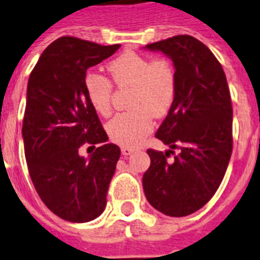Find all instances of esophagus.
Returning <instances> with one entry per match:
<instances>
[{
  "mask_svg": "<svg viewBox=\"0 0 260 260\" xmlns=\"http://www.w3.org/2000/svg\"><path fill=\"white\" fill-rule=\"evenodd\" d=\"M120 151H122V154L123 155H130L132 153H134V151H136V149H134V147H130V146H122Z\"/></svg>",
  "mask_w": 260,
  "mask_h": 260,
  "instance_id": "esophagus-1",
  "label": "esophagus"
}]
</instances>
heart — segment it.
I'll return each instance as SVG.
<instances>
[{"instance_id": "1", "label": "heart", "mask_w": 260, "mask_h": 260, "mask_svg": "<svg viewBox=\"0 0 260 260\" xmlns=\"http://www.w3.org/2000/svg\"><path fill=\"white\" fill-rule=\"evenodd\" d=\"M113 80L119 87H133L132 111L117 115L107 123L111 141L122 146H137L154 128V115L162 117L172 107L177 92V74L168 59H151L124 52L109 64ZM91 107L107 117L111 113L113 84L109 79L88 72L84 78Z\"/></svg>"}]
</instances>
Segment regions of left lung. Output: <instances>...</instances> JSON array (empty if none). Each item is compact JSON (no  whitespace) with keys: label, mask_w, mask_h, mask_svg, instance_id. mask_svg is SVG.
Returning <instances> with one entry per match:
<instances>
[{"label":"left lung","mask_w":260,"mask_h":260,"mask_svg":"<svg viewBox=\"0 0 260 260\" xmlns=\"http://www.w3.org/2000/svg\"><path fill=\"white\" fill-rule=\"evenodd\" d=\"M172 59L177 92L155 137L170 150H147L142 178L151 207L181 217L203 208L223 181L232 153V105L227 78L211 49L189 35L147 44ZM174 148L180 150L168 160Z\"/></svg>","instance_id":"1"}]
</instances>
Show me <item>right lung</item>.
<instances>
[{
	"instance_id": "right-lung-1",
	"label": "right lung",
	"mask_w": 260,
	"mask_h": 260,
	"mask_svg": "<svg viewBox=\"0 0 260 260\" xmlns=\"http://www.w3.org/2000/svg\"><path fill=\"white\" fill-rule=\"evenodd\" d=\"M64 36L45 48L30 72L22 122L25 158L36 192L56 216L72 223L96 219L115 173L120 149L109 137L87 99L84 78L118 51ZM83 144L95 151L78 154Z\"/></svg>"
}]
</instances>
